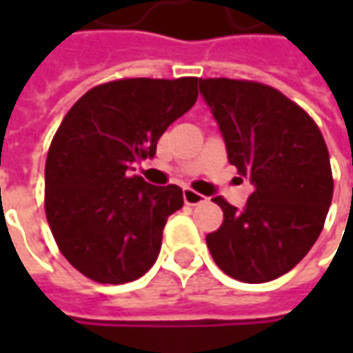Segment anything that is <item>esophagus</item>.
Wrapping results in <instances>:
<instances>
[{
    "instance_id": "obj_1",
    "label": "esophagus",
    "mask_w": 353,
    "mask_h": 353,
    "mask_svg": "<svg viewBox=\"0 0 353 353\" xmlns=\"http://www.w3.org/2000/svg\"><path fill=\"white\" fill-rule=\"evenodd\" d=\"M183 198L188 206H196V204H200V202H204V200H206V196H202L200 192L192 190V188H184Z\"/></svg>"
}]
</instances>
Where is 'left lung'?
I'll return each instance as SVG.
<instances>
[{
    "mask_svg": "<svg viewBox=\"0 0 353 353\" xmlns=\"http://www.w3.org/2000/svg\"><path fill=\"white\" fill-rule=\"evenodd\" d=\"M228 159L253 192L243 210L225 198L222 225L206 236L225 275L267 283L299 263L324 228L334 192L326 141L314 119L279 90L253 80L200 78Z\"/></svg>",
    "mask_w": 353,
    "mask_h": 353,
    "instance_id": "1",
    "label": "left lung"
}]
</instances>
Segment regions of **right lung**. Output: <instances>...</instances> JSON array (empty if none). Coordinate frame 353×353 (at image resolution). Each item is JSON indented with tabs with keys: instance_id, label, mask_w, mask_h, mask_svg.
<instances>
[{
	"instance_id": "obj_1",
	"label": "right lung",
	"mask_w": 353,
	"mask_h": 353,
	"mask_svg": "<svg viewBox=\"0 0 353 353\" xmlns=\"http://www.w3.org/2000/svg\"><path fill=\"white\" fill-rule=\"evenodd\" d=\"M198 82L194 76L105 82L62 119L45 165V212L59 250L84 277L121 285L157 261L167 218L183 208V190L145 183L129 165L155 157L159 137L196 102Z\"/></svg>"
}]
</instances>
